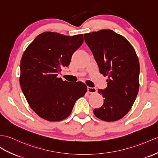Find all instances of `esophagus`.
I'll use <instances>...</instances> for the list:
<instances>
[{
  "label": "esophagus",
  "mask_w": 158,
  "mask_h": 158,
  "mask_svg": "<svg viewBox=\"0 0 158 158\" xmlns=\"http://www.w3.org/2000/svg\"><path fill=\"white\" fill-rule=\"evenodd\" d=\"M87 91L89 94H95L97 91V90H96V89L95 87H87Z\"/></svg>",
  "instance_id": "esophagus-1"
}]
</instances>
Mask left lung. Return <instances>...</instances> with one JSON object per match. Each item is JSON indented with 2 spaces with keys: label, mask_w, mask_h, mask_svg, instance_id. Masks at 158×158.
<instances>
[{
  "label": "left lung",
  "mask_w": 158,
  "mask_h": 158,
  "mask_svg": "<svg viewBox=\"0 0 158 158\" xmlns=\"http://www.w3.org/2000/svg\"><path fill=\"white\" fill-rule=\"evenodd\" d=\"M101 74L108 76L107 87L98 89L103 106L94 109L97 118L106 122L122 118L129 112L139 88V62L130 42L110 29L84 34Z\"/></svg>",
  "instance_id": "1"
}]
</instances>
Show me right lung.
Segmentation results:
<instances>
[{
	"mask_svg": "<svg viewBox=\"0 0 158 158\" xmlns=\"http://www.w3.org/2000/svg\"><path fill=\"white\" fill-rule=\"evenodd\" d=\"M83 42V34L67 36L45 31L24 51L20 63L21 87L29 106L43 119L55 122L67 118L77 100L87 92L85 83L57 77Z\"/></svg>",
	"mask_w": 158,
	"mask_h": 158,
	"instance_id": "add662e5",
	"label": "right lung"
}]
</instances>
